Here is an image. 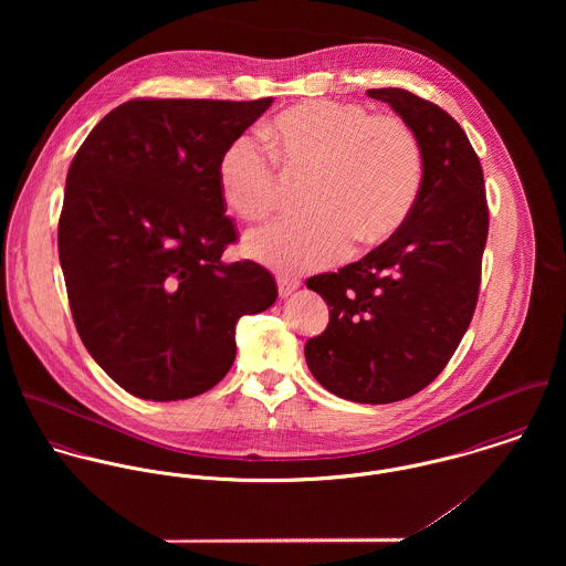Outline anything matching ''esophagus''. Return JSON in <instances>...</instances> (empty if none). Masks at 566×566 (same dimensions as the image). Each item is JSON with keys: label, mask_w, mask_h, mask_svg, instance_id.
<instances>
[{"label": "esophagus", "mask_w": 566, "mask_h": 566, "mask_svg": "<svg viewBox=\"0 0 566 566\" xmlns=\"http://www.w3.org/2000/svg\"><path fill=\"white\" fill-rule=\"evenodd\" d=\"M276 283H279V294H281L283 298L292 296V294L301 287V281L294 279V276H279Z\"/></svg>", "instance_id": "34e87169"}]
</instances>
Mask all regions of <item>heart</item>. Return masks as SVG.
I'll use <instances>...</instances> for the list:
<instances>
[{"label":"heart","instance_id":"heart-1","mask_svg":"<svg viewBox=\"0 0 566 566\" xmlns=\"http://www.w3.org/2000/svg\"><path fill=\"white\" fill-rule=\"evenodd\" d=\"M265 139L272 150L254 137H238L220 159L218 180L235 213L263 220L279 205L276 159L290 171L310 174L305 213L245 235V250L268 265L285 272L326 268L350 243L368 248L390 238L413 207L422 150L397 115L314 99L276 115Z\"/></svg>","mask_w":566,"mask_h":566}]
</instances>
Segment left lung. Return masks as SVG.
Returning <instances> with one entry per match:
<instances>
[{"instance_id": "obj_1", "label": "left lung", "mask_w": 566, "mask_h": 566, "mask_svg": "<svg viewBox=\"0 0 566 566\" xmlns=\"http://www.w3.org/2000/svg\"><path fill=\"white\" fill-rule=\"evenodd\" d=\"M413 128L422 178L390 240L307 287L328 305V324L307 339L316 381L355 403H395L427 388L473 321L488 240L484 171L462 126L405 88H368Z\"/></svg>"}]
</instances>
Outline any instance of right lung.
Segmentation results:
<instances>
[{"instance_id": "add662e5", "label": "right lung", "mask_w": 566, "mask_h": 566, "mask_svg": "<svg viewBox=\"0 0 566 566\" xmlns=\"http://www.w3.org/2000/svg\"><path fill=\"white\" fill-rule=\"evenodd\" d=\"M272 97H137L113 108L67 171L59 256L82 344L126 392L180 401L235 361V324L276 301L245 259L220 191L224 150Z\"/></svg>"}]
</instances>
